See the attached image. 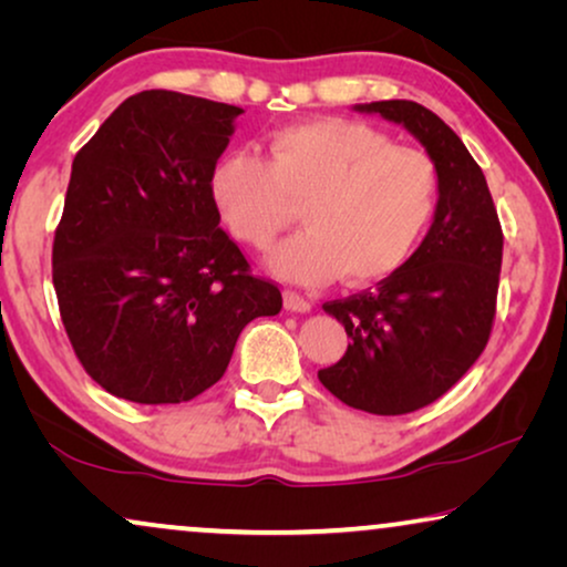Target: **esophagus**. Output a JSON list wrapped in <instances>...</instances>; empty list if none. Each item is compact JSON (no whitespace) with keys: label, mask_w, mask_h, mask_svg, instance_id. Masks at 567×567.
Segmentation results:
<instances>
[{"label":"esophagus","mask_w":567,"mask_h":567,"mask_svg":"<svg viewBox=\"0 0 567 567\" xmlns=\"http://www.w3.org/2000/svg\"><path fill=\"white\" fill-rule=\"evenodd\" d=\"M284 305H286V309H289V312H299V315H305V312H309V309H312V301L305 299L297 291H284Z\"/></svg>","instance_id":"obj_1"}]
</instances>
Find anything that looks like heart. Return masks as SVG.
I'll return each instance as SVG.
<instances>
[{
    "instance_id": "1",
    "label": "heart",
    "mask_w": 567,
    "mask_h": 567,
    "mask_svg": "<svg viewBox=\"0 0 567 567\" xmlns=\"http://www.w3.org/2000/svg\"><path fill=\"white\" fill-rule=\"evenodd\" d=\"M212 196L237 239L268 247L301 206L305 231L268 255L286 281L374 284L421 245L439 208V167L367 123L320 118L276 131L268 162L229 152L216 162Z\"/></svg>"
}]
</instances>
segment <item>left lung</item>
I'll list each match as a JSON object with an SVG mask.
<instances>
[{
	"mask_svg": "<svg viewBox=\"0 0 567 567\" xmlns=\"http://www.w3.org/2000/svg\"><path fill=\"white\" fill-rule=\"evenodd\" d=\"M400 123L436 162L441 196L429 235L377 289L322 309L351 338L317 377L348 408L405 415L452 390L485 351L493 330L503 231L483 169L462 138L413 100L353 105Z\"/></svg>",
	"mask_w": 567,
	"mask_h": 567,
	"instance_id": "obj_1",
	"label": "left lung"
}]
</instances>
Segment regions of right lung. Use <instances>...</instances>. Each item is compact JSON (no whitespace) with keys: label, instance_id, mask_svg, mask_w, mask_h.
<instances>
[{"label":"right lung","instance_id":"obj_1","mask_svg":"<svg viewBox=\"0 0 567 567\" xmlns=\"http://www.w3.org/2000/svg\"><path fill=\"white\" fill-rule=\"evenodd\" d=\"M239 113L138 92L72 162L53 289L76 359L115 398H198L224 377L245 324L281 312V291L250 274L212 196Z\"/></svg>","mask_w":567,"mask_h":567}]
</instances>
